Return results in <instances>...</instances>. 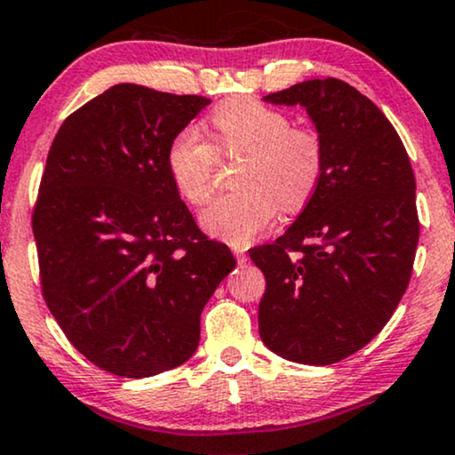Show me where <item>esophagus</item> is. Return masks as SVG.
<instances>
[{
  "label": "esophagus",
  "mask_w": 455,
  "mask_h": 455,
  "mask_svg": "<svg viewBox=\"0 0 455 455\" xmlns=\"http://www.w3.org/2000/svg\"><path fill=\"white\" fill-rule=\"evenodd\" d=\"M234 255H236V259H238L240 266H244V263L249 261V255H246L243 249H238V246H236V249H234Z\"/></svg>",
  "instance_id": "34e87169"
}]
</instances>
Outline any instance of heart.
<instances>
[{"instance_id": "obj_1", "label": "heart", "mask_w": 455, "mask_h": 455, "mask_svg": "<svg viewBox=\"0 0 455 455\" xmlns=\"http://www.w3.org/2000/svg\"><path fill=\"white\" fill-rule=\"evenodd\" d=\"M219 151H246L238 166V192L219 196L202 212V226L244 246L272 223L276 206L297 211L310 200L324 168L323 141L307 128H291L283 111L255 99H234L212 114ZM217 151L194 126L172 134L166 171L179 196L202 204L211 196Z\"/></svg>"}]
</instances>
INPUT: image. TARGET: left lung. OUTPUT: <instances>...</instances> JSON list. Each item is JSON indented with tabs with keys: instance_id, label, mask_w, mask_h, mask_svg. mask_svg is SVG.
<instances>
[{
	"instance_id": "obj_1",
	"label": "left lung",
	"mask_w": 455,
	"mask_h": 455,
	"mask_svg": "<svg viewBox=\"0 0 455 455\" xmlns=\"http://www.w3.org/2000/svg\"><path fill=\"white\" fill-rule=\"evenodd\" d=\"M263 100L306 109L324 168L287 232L251 251L266 276L259 335L287 361L333 364L367 346L405 293L419 238L416 177L388 117L350 84L307 80Z\"/></svg>"
}]
</instances>
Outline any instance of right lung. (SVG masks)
<instances>
[{
    "mask_svg": "<svg viewBox=\"0 0 455 455\" xmlns=\"http://www.w3.org/2000/svg\"><path fill=\"white\" fill-rule=\"evenodd\" d=\"M211 99L116 84L50 145L36 211L44 299L88 361L122 378L175 369L236 266L196 226L166 171L172 134Z\"/></svg>",
    "mask_w": 455,
    "mask_h": 455,
    "instance_id": "1",
    "label": "right lung"
}]
</instances>
